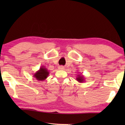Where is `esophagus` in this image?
Here are the masks:
<instances>
[{"label": "esophagus", "mask_w": 125, "mask_h": 125, "mask_svg": "<svg viewBox=\"0 0 125 125\" xmlns=\"http://www.w3.org/2000/svg\"><path fill=\"white\" fill-rule=\"evenodd\" d=\"M59 68V69H61V70L64 69V67L63 66H60Z\"/></svg>", "instance_id": "1"}]
</instances>
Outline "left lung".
I'll use <instances>...</instances> for the list:
<instances>
[{
	"label": "left lung",
	"instance_id": "left-lung-1",
	"mask_svg": "<svg viewBox=\"0 0 125 125\" xmlns=\"http://www.w3.org/2000/svg\"><path fill=\"white\" fill-rule=\"evenodd\" d=\"M76 80L80 83H83L85 81V77L83 74H79L77 75V76Z\"/></svg>",
	"mask_w": 125,
	"mask_h": 125
}]
</instances>
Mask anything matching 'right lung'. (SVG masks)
Instances as JSON below:
<instances>
[{
    "label": "right lung",
    "instance_id": "add662e5",
    "mask_svg": "<svg viewBox=\"0 0 125 125\" xmlns=\"http://www.w3.org/2000/svg\"><path fill=\"white\" fill-rule=\"evenodd\" d=\"M49 74V72L47 68L44 66H42L39 70L33 74V77H35L37 80L39 81H44L48 77Z\"/></svg>",
    "mask_w": 125,
    "mask_h": 125
}]
</instances>
